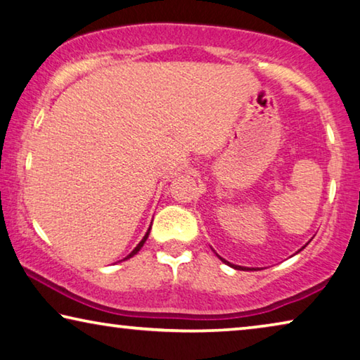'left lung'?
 Returning a JSON list of instances; mask_svg holds the SVG:
<instances>
[{
  "label": "left lung",
  "mask_w": 360,
  "mask_h": 360,
  "mask_svg": "<svg viewBox=\"0 0 360 360\" xmlns=\"http://www.w3.org/2000/svg\"><path fill=\"white\" fill-rule=\"evenodd\" d=\"M222 259V258H221ZM222 261H224V259H222ZM224 262H227V261H224ZM227 264H229V266H232L233 267V269H238V271H240V269H243V267L242 266H233V264H231V262H227Z\"/></svg>",
  "instance_id": "1"
}]
</instances>
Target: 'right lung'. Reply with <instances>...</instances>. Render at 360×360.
Returning a JSON list of instances; mask_svg holds the SVG:
<instances>
[{
    "label": "right lung",
    "instance_id": "1",
    "mask_svg": "<svg viewBox=\"0 0 360 360\" xmlns=\"http://www.w3.org/2000/svg\"><path fill=\"white\" fill-rule=\"evenodd\" d=\"M149 232H150V229L149 231H147V233H146V236H144V238H142V240L138 243V247H136L134 250H133V252H131L128 256H127V258H124V259H128V258H131V256H134L136 253H138L139 252V250L142 248V245H144V242L147 240V237H149Z\"/></svg>",
    "mask_w": 360,
    "mask_h": 360
}]
</instances>
